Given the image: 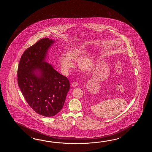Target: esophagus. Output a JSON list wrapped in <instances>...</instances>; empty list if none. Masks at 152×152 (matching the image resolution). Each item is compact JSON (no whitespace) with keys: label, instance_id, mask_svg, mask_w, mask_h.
<instances>
[{"label":"esophagus","instance_id":"34e87169","mask_svg":"<svg viewBox=\"0 0 152 152\" xmlns=\"http://www.w3.org/2000/svg\"><path fill=\"white\" fill-rule=\"evenodd\" d=\"M72 85L73 87H77V86H78V83H77V82L75 81V82H73V83L72 84Z\"/></svg>","mask_w":152,"mask_h":152}]
</instances>
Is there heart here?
<instances>
[{
	"mask_svg": "<svg viewBox=\"0 0 152 152\" xmlns=\"http://www.w3.org/2000/svg\"><path fill=\"white\" fill-rule=\"evenodd\" d=\"M87 52V48L85 46H80L69 49L67 52V55H61L58 62L62 72L65 75L69 74L75 66L72 61H78V67L81 71L87 73L92 71L94 66V57L90 54L84 56Z\"/></svg>",
	"mask_w": 152,
	"mask_h": 152,
	"instance_id": "1",
	"label": "heart"
}]
</instances>
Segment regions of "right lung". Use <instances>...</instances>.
<instances>
[{"instance_id":"1","label":"right lung","mask_w":152,"mask_h":152,"mask_svg":"<svg viewBox=\"0 0 152 152\" xmlns=\"http://www.w3.org/2000/svg\"><path fill=\"white\" fill-rule=\"evenodd\" d=\"M55 40L41 39L23 53L17 71L18 84L29 106L45 117L55 116L61 110L69 90L67 77L45 61Z\"/></svg>"}]
</instances>
